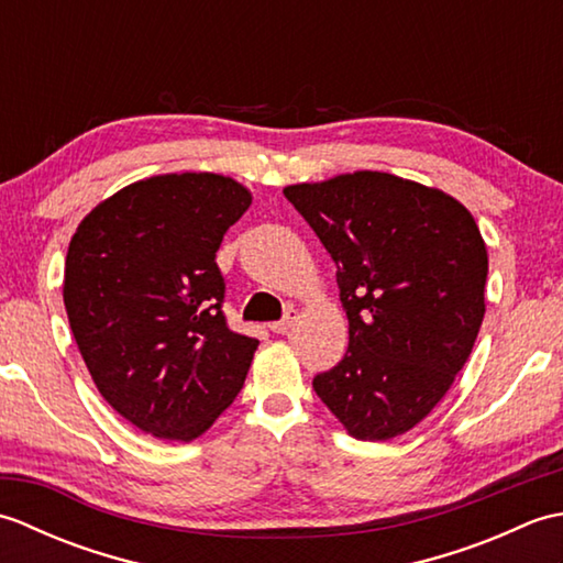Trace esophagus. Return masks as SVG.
<instances>
[{
    "label": "esophagus",
    "mask_w": 563,
    "mask_h": 563,
    "mask_svg": "<svg viewBox=\"0 0 563 563\" xmlns=\"http://www.w3.org/2000/svg\"><path fill=\"white\" fill-rule=\"evenodd\" d=\"M297 317H300V314H297V309H295V307H290L288 312H285V317H283L280 321H273V324H271V331H273V333H288V331L295 327Z\"/></svg>",
    "instance_id": "esophagus-1"
}]
</instances>
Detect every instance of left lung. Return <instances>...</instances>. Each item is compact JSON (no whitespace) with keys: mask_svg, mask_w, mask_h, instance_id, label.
Segmentation results:
<instances>
[{"mask_svg":"<svg viewBox=\"0 0 563 563\" xmlns=\"http://www.w3.org/2000/svg\"><path fill=\"white\" fill-rule=\"evenodd\" d=\"M336 263L349 317L343 361L314 377L349 435L389 440L452 387L479 336L488 256L472 212L385 172L283 188Z\"/></svg>","mask_w":563,"mask_h":563,"instance_id":"obj_1","label":"left lung"}]
</instances>
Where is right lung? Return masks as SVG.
<instances>
[{"label": "right lung", "instance_id": "1", "mask_svg": "<svg viewBox=\"0 0 563 563\" xmlns=\"http://www.w3.org/2000/svg\"><path fill=\"white\" fill-rule=\"evenodd\" d=\"M251 190L210 172L142 178L101 200L65 261L69 329L101 397L159 440L200 438L258 349L227 327L218 249Z\"/></svg>", "mask_w": 563, "mask_h": 563}]
</instances>
